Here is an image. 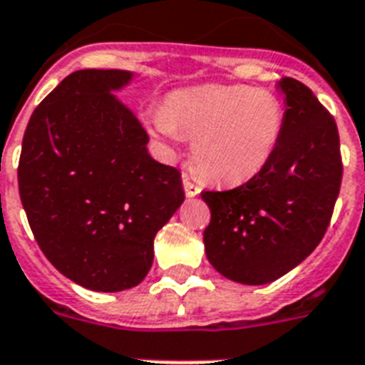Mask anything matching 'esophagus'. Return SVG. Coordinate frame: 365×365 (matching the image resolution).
<instances>
[{
    "mask_svg": "<svg viewBox=\"0 0 365 365\" xmlns=\"http://www.w3.org/2000/svg\"><path fill=\"white\" fill-rule=\"evenodd\" d=\"M183 189H185L187 197H197L198 192H200V187H198L197 183L191 182V178L187 174H183Z\"/></svg>",
    "mask_w": 365,
    "mask_h": 365,
    "instance_id": "34e87169",
    "label": "esophagus"
}]
</instances>
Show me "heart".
I'll return each instance as SVG.
<instances>
[{"label": "heart", "mask_w": 365, "mask_h": 365, "mask_svg": "<svg viewBox=\"0 0 365 365\" xmlns=\"http://www.w3.org/2000/svg\"><path fill=\"white\" fill-rule=\"evenodd\" d=\"M167 140L192 138V159L206 178L244 183L272 161L285 129V108L274 91L206 84L178 90L150 118Z\"/></svg>", "instance_id": "b5f03b06"}]
</instances>
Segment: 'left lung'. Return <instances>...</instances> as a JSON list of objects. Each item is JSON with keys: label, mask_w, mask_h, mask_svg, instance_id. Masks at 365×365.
Returning a JSON list of instances; mask_svg holds the SVG:
<instances>
[{"label": "left lung", "mask_w": 365, "mask_h": 365, "mask_svg": "<svg viewBox=\"0 0 365 365\" xmlns=\"http://www.w3.org/2000/svg\"><path fill=\"white\" fill-rule=\"evenodd\" d=\"M285 96V129L272 161L230 191H202L212 219L204 230L210 264L227 279L266 285L306 260L330 225L341 187L339 133L313 91L294 78Z\"/></svg>", "instance_id": "obj_1"}]
</instances>
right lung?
Listing matches in <instances>:
<instances>
[{
    "mask_svg": "<svg viewBox=\"0 0 365 365\" xmlns=\"http://www.w3.org/2000/svg\"><path fill=\"white\" fill-rule=\"evenodd\" d=\"M120 69H82L34 110L19 163L20 200L44 257L76 285L136 287L153 238L182 206V174L148 153V133L112 91Z\"/></svg>",
    "mask_w": 365,
    "mask_h": 365,
    "instance_id": "1",
    "label": "right lung"
}]
</instances>
